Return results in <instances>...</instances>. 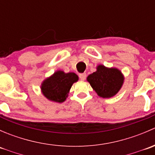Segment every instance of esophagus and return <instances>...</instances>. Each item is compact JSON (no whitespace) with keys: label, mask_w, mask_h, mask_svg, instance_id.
<instances>
[{"label":"esophagus","mask_w":155,"mask_h":155,"mask_svg":"<svg viewBox=\"0 0 155 155\" xmlns=\"http://www.w3.org/2000/svg\"><path fill=\"white\" fill-rule=\"evenodd\" d=\"M79 78H80L81 80L84 81L85 79V78H86V73H80L79 74Z\"/></svg>","instance_id":"obj_1"}]
</instances>
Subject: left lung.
<instances>
[{"label":"left lung","mask_w":155,"mask_h":155,"mask_svg":"<svg viewBox=\"0 0 155 155\" xmlns=\"http://www.w3.org/2000/svg\"><path fill=\"white\" fill-rule=\"evenodd\" d=\"M124 77L118 68H107L103 64L97 67V70L87 77L94 91L99 97L110 98L117 94L124 83Z\"/></svg>","instance_id":"1"}]
</instances>
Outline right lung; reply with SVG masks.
Instances as JSON below:
<instances>
[{
	"instance_id": "1",
	"label": "right lung",
	"mask_w": 155,
	"mask_h": 155,
	"mask_svg": "<svg viewBox=\"0 0 155 155\" xmlns=\"http://www.w3.org/2000/svg\"><path fill=\"white\" fill-rule=\"evenodd\" d=\"M79 80L75 73H64L62 70L54 72L41 84V91L48 101L63 103L68 97L70 88L74 82Z\"/></svg>"
}]
</instances>
